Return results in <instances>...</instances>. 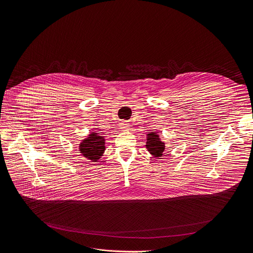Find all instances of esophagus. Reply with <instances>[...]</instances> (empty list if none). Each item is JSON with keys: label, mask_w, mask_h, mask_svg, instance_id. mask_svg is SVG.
Masks as SVG:
<instances>
[{"label": "esophagus", "mask_w": 253, "mask_h": 253, "mask_svg": "<svg viewBox=\"0 0 253 253\" xmlns=\"http://www.w3.org/2000/svg\"><path fill=\"white\" fill-rule=\"evenodd\" d=\"M128 128V124L126 122H122L121 123V129H126Z\"/></svg>", "instance_id": "1"}]
</instances>
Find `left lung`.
Instances as JSON below:
<instances>
[{"label":"left lung","instance_id":"obj_1","mask_svg":"<svg viewBox=\"0 0 253 253\" xmlns=\"http://www.w3.org/2000/svg\"><path fill=\"white\" fill-rule=\"evenodd\" d=\"M146 147L148 151L155 157H160L165 151V143L159 140V136L156 133L147 134Z\"/></svg>","mask_w":253,"mask_h":253}]
</instances>
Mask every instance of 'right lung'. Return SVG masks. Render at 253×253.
Here are the masks:
<instances>
[{
    "label": "right lung",
    "instance_id": "right-lung-1",
    "mask_svg": "<svg viewBox=\"0 0 253 253\" xmlns=\"http://www.w3.org/2000/svg\"><path fill=\"white\" fill-rule=\"evenodd\" d=\"M81 153L91 162H98V159L105 151V139L97 132H91L88 138L83 140L80 144Z\"/></svg>",
    "mask_w": 253,
    "mask_h": 253
}]
</instances>
